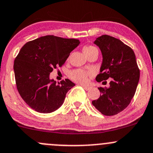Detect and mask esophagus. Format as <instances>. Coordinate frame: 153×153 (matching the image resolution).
<instances>
[{
	"label": "esophagus",
	"mask_w": 153,
	"mask_h": 153,
	"mask_svg": "<svg viewBox=\"0 0 153 153\" xmlns=\"http://www.w3.org/2000/svg\"><path fill=\"white\" fill-rule=\"evenodd\" d=\"M81 86H82V87L84 88V89H86V91L89 90V89H91V87H90V86H85V85H81Z\"/></svg>",
	"instance_id": "obj_1"
}]
</instances>
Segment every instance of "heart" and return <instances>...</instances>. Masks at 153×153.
I'll list each match as a JSON object with an SVG mask.
<instances>
[{
	"mask_svg": "<svg viewBox=\"0 0 153 153\" xmlns=\"http://www.w3.org/2000/svg\"><path fill=\"white\" fill-rule=\"evenodd\" d=\"M97 49L95 47L92 46H89V47H85L84 48V52L87 55L88 54L90 53L93 50ZM92 71H86L84 69H73L69 72V77L72 80H73L75 82L80 83V84H86L88 81V76L92 75Z\"/></svg>",
	"mask_w": 153,
	"mask_h": 153,
	"instance_id": "b5f03b06",
	"label": "heart"
}]
</instances>
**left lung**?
Masks as SVG:
<instances>
[{
	"label": "left lung",
	"mask_w": 153,
	"mask_h": 153,
	"mask_svg": "<svg viewBox=\"0 0 153 153\" xmlns=\"http://www.w3.org/2000/svg\"><path fill=\"white\" fill-rule=\"evenodd\" d=\"M102 52L103 62L96 81L110 80L109 88L99 87L101 93L92 101L101 114L115 115L127 107L139 81L140 70L132 48L114 37L103 35L95 41Z\"/></svg>",
	"instance_id": "left-lung-1"
}]
</instances>
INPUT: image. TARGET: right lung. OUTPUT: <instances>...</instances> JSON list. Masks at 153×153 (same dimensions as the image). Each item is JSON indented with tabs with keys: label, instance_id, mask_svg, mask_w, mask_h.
<instances>
[{
	"label": "right lung",
	"instance_id": "add662e5",
	"mask_svg": "<svg viewBox=\"0 0 153 153\" xmlns=\"http://www.w3.org/2000/svg\"><path fill=\"white\" fill-rule=\"evenodd\" d=\"M79 44L78 39L46 35L21 48L14 61L15 83L21 98L32 109L50 113L62 105L75 84L65 79L57 84L49 79V74L64 65Z\"/></svg>",
	"mask_w": 153,
	"mask_h": 153
}]
</instances>
